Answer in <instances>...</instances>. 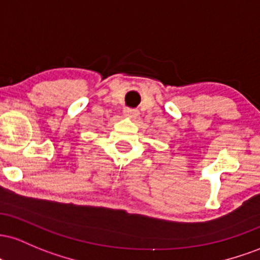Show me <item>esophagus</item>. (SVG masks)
<instances>
[{"instance_id": "34e87169", "label": "esophagus", "mask_w": 260, "mask_h": 260, "mask_svg": "<svg viewBox=\"0 0 260 260\" xmlns=\"http://www.w3.org/2000/svg\"><path fill=\"white\" fill-rule=\"evenodd\" d=\"M124 115L127 118H138L139 116V110L133 109V108H125L124 109Z\"/></svg>"}]
</instances>
